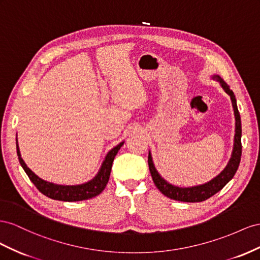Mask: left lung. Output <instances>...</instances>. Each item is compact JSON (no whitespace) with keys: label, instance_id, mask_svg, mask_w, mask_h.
I'll use <instances>...</instances> for the list:
<instances>
[{"label":"left lung","instance_id":"obj_1","mask_svg":"<svg viewBox=\"0 0 260 260\" xmlns=\"http://www.w3.org/2000/svg\"><path fill=\"white\" fill-rule=\"evenodd\" d=\"M213 79H217L218 81H220L222 88H223L224 91L230 95V98L232 100V106L234 109V115H235V136H234L233 152H232L231 159H230L228 166L223 171H222L217 177H214L213 180L204 185H199V186H194V187L182 188V187H177V186H174V185L169 184L167 181L163 180L153 166L150 152L148 154V166H149V170H150L151 177L154 185L163 195L174 200H179V202L198 203V202H204V200L210 198L214 194H217L219 190L223 188L225 185L233 179L234 174L237 171V168L240 166L241 155H242V143H241L242 125H241L240 112L239 110H237V106H236L235 95L231 89H230V87L228 86V84L220 76L218 75L213 76Z\"/></svg>","mask_w":260,"mask_h":260}]
</instances>
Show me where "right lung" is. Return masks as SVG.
<instances>
[{"label": "right lung", "mask_w": 260, "mask_h": 260, "mask_svg": "<svg viewBox=\"0 0 260 260\" xmlns=\"http://www.w3.org/2000/svg\"><path fill=\"white\" fill-rule=\"evenodd\" d=\"M124 143L118 144L111 150L103 161L102 167L100 169L99 173L93 180L90 182L80 184V185H74V186H64V185H56L53 183H49L43 181L40 177L37 176L30 169H29L24 160L21 159L19 147L17 145V155L21 167L25 170L26 174L28 175L30 181L35 184V186L41 191L43 195H46L49 198L55 199V200H62V202H79V200H86L89 198H93L98 196L100 192L105 189L107 184L110 179L111 169H112V163L115 158L117 151L123 146Z\"/></svg>", "instance_id": "right-lung-1"}]
</instances>
